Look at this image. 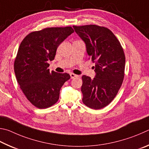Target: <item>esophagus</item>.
Wrapping results in <instances>:
<instances>
[{"label": "esophagus", "instance_id": "34e87169", "mask_svg": "<svg viewBox=\"0 0 149 149\" xmlns=\"http://www.w3.org/2000/svg\"><path fill=\"white\" fill-rule=\"evenodd\" d=\"M70 78H71V79H75V78H78L79 77V75L75 74H74V73H70Z\"/></svg>", "mask_w": 149, "mask_h": 149}]
</instances>
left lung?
<instances>
[{"mask_svg":"<svg viewBox=\"0 0 149 149\" xmlns=\"http://www.w3.org/2000/svg\"><path fill=\"white\" fill-rule=\"evenodd\" d=\"M73 28L86 43L89 59L95 64V78L82 77V102L91 109H102L114 100L123 82L126 61L123 48L107 27L86 25Z\"/></svg>","mask_w":149,"mask_h":149,"instance_id":"1","label":"left lung"}]
</instances>
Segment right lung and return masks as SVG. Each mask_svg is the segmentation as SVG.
<instances>
[{
	"mask_svg": "<svg viewBox=\"0 0 149 149\" xmlns=\"http://www.w3.org/2000/svg\"><path fill=\"white\" fill-rule=\"evenodd\" d=\"M74 32L70 26L48 27L30 33L21 42L14 61V72L20 89L30 103L46 109L59 100L60 89L70 79L68 73L49 72V61L57 48Z\"/></svg>",
	"mask_w": 149,
	"mask_h": 149,
	"instance_id": "1",
	"label": "right lung"
}]
</instances>
